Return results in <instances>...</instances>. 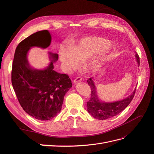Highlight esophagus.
<instances>
[{"label":"esophagus","instance_id":"obj_1","mask_svg":"<svg viewBox=\"0 0 154 154\" xmlns=\"http://www.w3.org/2000/svg\"><path fill=\"white\" fill-rule=\"evenodd\" d=\"M82 78L81 77H77V78H76V79H74V80H73V82H74V83H77L79 82L82 81Z\"/></svg>","mask_w":154,"mask_h":154}]
</instances>
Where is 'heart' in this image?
Masks as SVG:
<instances>
[{
  "label": "heart",
  "instance_id": "obj_1",
  "mask_svg": "<svg viewBox=\"0 0 154 154\" xmlns=\"http://www.w3.org/2000/svg\"><path fill=\"white\" fill-rule=\"evenodd\" d=\"M110 41L102 37L88 36L82 39L76 46L71 49H60V60L67 71L76 69L80 62L84 63L87 71H94L100 69L106 58L110 50Z\"/></svg>",
  "mask_w": 154,
  "mask_h": 154
}]
</instances>
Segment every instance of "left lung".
<instances>
[{"mask_svg": "<svg viewBox=\"0 0 154 154\" xmlns=\"http://www.w3.org/2000/svg\"><path fill=\"white\" fill-rule=\"evenodd\" d=\"M136 57L138 64L140 63L139 55L136 54ZM88 85L91 88V96L89 101L87 102V110L93 118L97 119L104 120L112 118L118 115L127 107L133 100L136 89L132 94L122 101L113 102V103H103L100 102L97 96L96 87L92 82V78L87 80Z\"/></svg>", "mask_w": 154, "mask_h": 154, "instance_id": "1", "label": "left lung"}]
</instances>
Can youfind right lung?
<instances>
[{"mask_svg": "<svg viewBox=\"0 0 154 154\" xmlns=\"http://www.w3.org/2000/svg\"><path fill=\"white\" fill-rule=\"evenodd\" d=\"M48 31L36 32L18 44L12 65L11 83L22 109L36 119L49 120L62 109L63 97L72 87L67 74L54 71L58 54L50 53L53 62L44 70L30 67L27 53L31 47L46 48L51 44Z\"/></svg>", "mask_w": 154, "mask_h": 154, "instance_id": "obj_1", "label": "right lung"}]
</instances>
